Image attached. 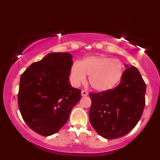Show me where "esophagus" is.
<instances>
[{"label": "esophagus", "instance_id": "esophagus-1", "mask_svg": "<svg viewBox=\"0 0 160 160\" xmlns=\"http://www.w3.org/2000/svg\"><path fill=\"white\" fill-rule=\"evenodd\" d=\"M82 96H87L88 95V92L86 90H82Z\"/></svg>", "mask_w": 160, "mask_h": 160}]
</instances>
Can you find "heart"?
<instances>
[{
    "label": "heart",
    "mask_w": 160,
    "mask_h": 160,
    "mask_svg": "<svg viewBox=\"0 0 160 160\" xmlns=\"http://www.w3.org/2000/svg\"><path fill=\"white\" fill-rule=\"evenodd\" d=\"M124 73L121 61L105 55L87 57L79 63L74 62L70 70V80L75 87L79 86L89 76V83L93 89L103 92L118 84Z\"/></svg>",
    "instance_id": "obj_1"
}]
</instances>
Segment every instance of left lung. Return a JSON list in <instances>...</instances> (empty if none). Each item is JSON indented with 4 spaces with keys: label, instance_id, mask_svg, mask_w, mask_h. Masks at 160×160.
Returning a JSON list of instances; mask_svg holds the SVG:
<instances>
[{
    "label": "left lung",
    "instance_id": "8db88e82",
    "mask_svg": "<svg viewBox=\"0 0 160 160\" xmlns=\"http://www.w3.org/2000/svg\"><path fill=\"white\" fill-rule=\"evenodd\" d=\"M146 89L139 71L131 66L124 71L117 87L89 93L92 105L89 115L92 128L106 139L118 138L130 132L143 114Z\"/></svg>",
    "mask_w": 160,
    "mask_h": 160
}]
</instances>
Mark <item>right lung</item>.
<instances>
[{
	"mask_svg": "<svg viewBox=\"0 0 160 160\" xmlns=\"http://www.w3.org/2000/svg\"><path fill=\"white\" fill-rule=\"evenodd\" d=\"M72 58L69 53L52 52L21 75L19 111L28 126L43 136L58 132L81 99L82 91L69 82Z\"/></svg>",
	"mask_w": 160,
	"mask_h": 160,
	"instance_id": "add662e5",
	"label": "right lung"
}]
</instances>
